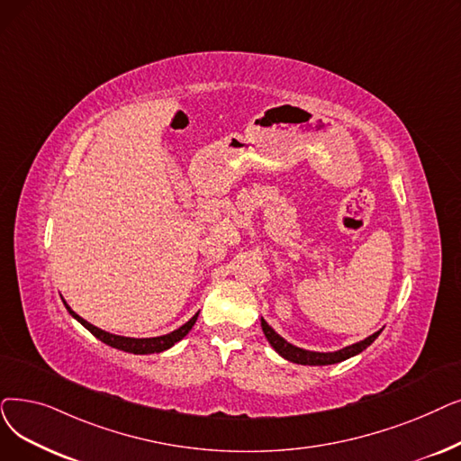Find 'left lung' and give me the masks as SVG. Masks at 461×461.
<instances>
[{"label": "left lung", "instance_id": "1", "mask_svg": "<svg viewBox=\"0 0 461 461\" xmlns=\"http://www.w3.org/2000/svg\"><path fill=\"white\" fill-rule=\"evenodd\" d=\"M262 330H264V335L269 341V345L283 356L285 359H288V362H294V364H302V366H331V364H339V362H345V359L359 354L362 350H366L375 339L380 335V331L369 335L367 339H364V341L359 343H354L350 347H345L341 350L337 352H312V350H305V348H299V347H294L292 343H288L286 339L280 337L267 322L262 318Z\"/></svg>", "mask_w": 461, "mask_h": 461}]
</instances>
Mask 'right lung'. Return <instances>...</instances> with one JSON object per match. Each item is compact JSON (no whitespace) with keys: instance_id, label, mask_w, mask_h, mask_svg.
I'll use <instances>...</instances> for the list:
<instances>
[{"instance_id":"1","label":"right lung","mask_w":461,"mask_h":461,"mask_svg":"<svg viewBox=\"0 0 461 461\" xmlns=\"http://www.w3.org/2000/svg\"><path fill=\"white\" fill-rule=\"evenodd\" d=\"M64 305H66V309L69 311V314H71L75 320H78V322H81L94 337H97L99 341L109 345V347H113V348L124 350V352H131V354H154V352H164V350L171 348L175 343H178L183 337L188 335V331H190L192 326L195 324L197 314H199V312H195L185 326H181V328L171 331V333H167V335L147 337V339H135V337H122V335H114V333L99 330V328L92 326L90 322H86V320L78 316L77 312H73L71 307H69L66 302H64Z\"/></svg>"}]
</instances>
